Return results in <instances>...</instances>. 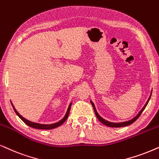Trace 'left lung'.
<instances>
[{
    "instance_id": "obj_1",
    "label": "left lung",
    "mask_w": 159,
    "mask_h": 159,
    "mask_svg": "<svg viewBox=\"0 0 159 159\" xmlns=\"http://www.w3.org/2000/svg\"><path fill=\"white\" fill-rule=\"evenodd\" d=\"M151 94H152V93H151ZM151 95H150V97L148 98V99L147 102L145 103V105H144V107H143V108H142L141 111L139 112V113L137 114V115L136 116H135L134 118H133L132 119H131V120H128V121H124V122H121V123H113V122H110V121H108V120H106L105 119H104V118H102L101 116L99 115L98 113H97V110H96V107H95V106H94V103H93V102H92V101H90V102H91V103H92L93 108H94V113H95V114H96L97 118H98L99 121L102 123V124H105V125H106V126H110V127H117V128H118V127H123V126H126L130 125V124H133V123H134V122L135 121V120H136L137 119V118H138L139 117V116L141 115V113H143V111H144V110H145V108L146 107V106H147L148 103V102H149V100H150V99H151Z\"/></svg>"
}]
</instances>
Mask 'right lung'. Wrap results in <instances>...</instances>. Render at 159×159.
<instances>
[{
	"mask_svg": "<svg viewBox=\"0 0 159 159\" xmlns=\"http://www.w3.org/2000/svg\"><path fill=\"white\" fill-rule=\"evenodd\" d=\"M11 105H12V107H13V108L14 110V111H15V113H16V115H17L19 117H20L21 119H22L23 121H24L25 124H27V126H30V127L35 128V129H52L57 128V127H58V126H60V125H62L63 123H64L65 120H67V118H68L70 111V107H71L72 102L69 105V107H68V108H67V113H66V114H65V116H64V118H63L61 120H60V121H58V122H57V123H54V124H39V123L33 122V121H31V120H27L25 118L23 117V116H21L20 114L18 113L17 111H16V110L15 109V107H14V106L13 105V104H12V103H11Z\"/></svg>",
	"mask_w": 159,
	"mask_h": 159,
	"instance_id": "add662e5",
	"label": "right lung"
}]
</instances>
